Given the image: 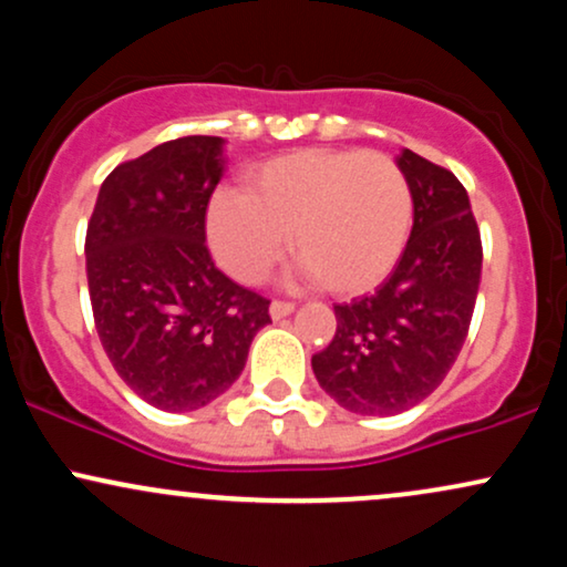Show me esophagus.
<instances>
[{
	"instance_id": "esophagus-1",
	"label": "esophagus",
	"mask_w": 567,
	"mask_h": 567,
	"mask_svg": "<svg viewBox=\"0 0 567 567\" xmlns=\"http://www.w3.org/2000/svg\"><path fill=\"white\" fill-rule=\"evenodd\" d=\"M292 311H296V303H290V301H271V306H269L271 320H282V317L292 315Z\"/></svg>"
}]
</instances>
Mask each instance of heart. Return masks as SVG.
<instances>
[{
  "instance_id": "obj_1",
  "label": "heart",
  "mask_w": 567,
  "mask_h": 567,
  "mask_svg": "<svg viewBox=\"0 0 567 567\" xmlns=\"http://www.w3.org/2000/svg\"><path fill=\"white\" fill-rule=\"evenodd\" d=\"M413 226V192L400 165L357 148H303L247 173L243 197L220 192L207 239L234 279L258 285L282 261L338 296L389 277Z\"/></svg>"
}]
</instances>
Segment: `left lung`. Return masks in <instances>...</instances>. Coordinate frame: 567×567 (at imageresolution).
<instances>
[{
    "mask_svg": "<svg viewBox=\"0 0 567 567\" xmlns=\"http://www.w3.org/2000/svg\"><path fill=\"white\" fill-rule=\"evenodd\" d=\"M413 192V231L379 290L336 303V336L311 357L341 408L394 415L440 386L464 347L483 271L470 194L451 171L410 148L396 159Z\"/></svg>",
    "mask_w": 567,
    "mask_h": 567,
    "instance_id": "left-lung-1",
    "label": "left lung"
}]
</instances>
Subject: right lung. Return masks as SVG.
<instances>
[{
    "label": "right lung",
    "mask_w": 567,
    "mask_h": 567,
    "mask_svg": "<svg viewBox=\"0 0 567 567\" xmlns=\"http://www.w3.org/2000/svg\"><path fill=\"white\" fill-rule=\"evenodd\" d=\"M224 138L186 135L116 165L97 192L84 256L97 338L148 405L186 413L243 373L269 298L213 264L205 216Z\"/></svg>",
    "instance_id": "obj_1"
}]
</instances>
